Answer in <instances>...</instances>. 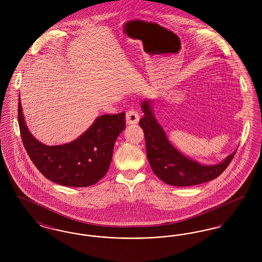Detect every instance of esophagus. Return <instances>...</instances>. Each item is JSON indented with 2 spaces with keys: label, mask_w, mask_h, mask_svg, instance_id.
<instances>
[{
  "label": "esophagus",
  "mask_w": 262,
  "mask_h": 262,
  "mask_svg": "<svg viewBox=\"0 0 262 262\" xmlns=\"http://www.w3.org/2000/svg\"><path fill=\"white\" fill-rule=\"evenodd\" d=\"M138 120H139V116H138L137 111H136L135 109H129L126 111V114H125L126 124H128V125L137 124L138 123Z\"/></svg>",
  "instance_id": "esophagus-1"
}]
</instances>
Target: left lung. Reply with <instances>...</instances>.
Here are the masks:
<instances>
[{
    "label": "left lung",
    "instance_id": "left-lung-1",
    "mask_svg": "<svg viewBox=\"0 0 262 262\" xmlns=\"http://www.w3.org/2000/svg\"><path fill=\"white\" fill-rule=\"evenodd\" d=\"M144 116L139 125L144 132L146 155L153 173L164 183L176 187L200 185L216 179L233 160L237 151L216 165H201L176 149L166 137L162 126L155 119L150 101L141 104Z\"/></svg>",
    "mask_w": 262,
    "mask_h": 262
}]
</instances>
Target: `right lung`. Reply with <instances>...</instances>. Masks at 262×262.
<instances>
[{"label":"right lung","mask_w":262,"mask_h":262,"mask_svg":"<svg viewBox=\"0 0 262 262\" xmlns=\"http://www.w3.org/2000/svg\"><path fill=\"white\" fill-rule=\"evenodd\" d=\"M17 117L21 140L31 161L48 180L66 187H88L99 182L110 167L115 141L125 127V112L106 114L74 141L49 146L28 130L20 98Z\"/></svg>","instance_id":"add662e5"}]
</instances>
